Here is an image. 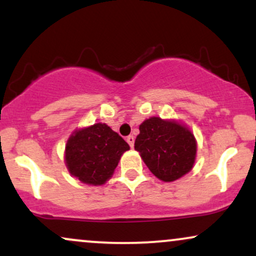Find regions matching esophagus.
<instances>
[{"label":"esophagus","instance_id":"obj_1","mask_svg":"<svg viewBox=\"0 0 256 256\" xmlns=\"http://www.w3.org/2000/svg\"><path fill=\"white\" fill-rule=\"evenodd\" d=\"M126 140H128V143L130 144L131 148H134V136H128L126 138Z\"/></svg>","mask_w":256,"mask_h":256}]
</instances>
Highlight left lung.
<instances>
[{"label": "left lung", "instance_id": "obj_1", "mask_svg": "<svg viewBox=\"0 0 256 256\" xmlns=\"http://www.w3.org/2000/svg\"><path fill=\"white\" fill-rule=\"evenodd\" d=\"M134 149L152 174L168 183L192 171L198 142L190 128L180 122L152 116L140 125Z\"/></svg>", "mask_w": 256, "mask_h": 256}]
</instances>
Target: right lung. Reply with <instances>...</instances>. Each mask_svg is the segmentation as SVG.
<instances>
[{
  "instance_id": "obj_1",
  "label": "right lung",
  "mask_w": 256,
  "mask_h": 256,
  "mask_svg": "<svg viewBox=\"0 0 256 256\" xmlns=\"http://www.w3.org/2000/svg\"><path fill=\"white\" fill-rule=\"evenodd\" d=\"M130 149L107 124L96 122L77 128L67 140L64 164L82 183L102 185L113 176L120 158Z\"/></svg>"
}]
</instances>
